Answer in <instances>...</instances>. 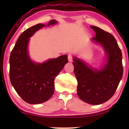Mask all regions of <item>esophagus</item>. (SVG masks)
I'll list each match as a JSON object with an SVG mask.
<instances>
[{"mask_svg": "<svg viewBox=\"0 0 129 129\" xmlns=\"http://www.w3.org/2000/svg\"><path fill=\"white\" fill-rule=\"evenodd\" d=\"M68 60H69V62L73 61V56L72 55H69V56H68Z\"/></svg>", "mask_w": 129, "mask_h": 129, "instance_id": "obj_1", "label": "esophagus"}]
</instances>
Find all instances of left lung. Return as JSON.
Wrapping results in <instances>:
<instances>
[{
  "mask_svg": "<svg viewBox=\"0 0 129 129\" xmlns=\"http://www.w3.org/2000/svg\"><path fill=\"white\" fill-rule=\"evenodd\" d=\"M90 28L96 33L93 41L104 50L106 63L100 69H96L74 57L73 64L78 96L85 103L99 105L113 96L122 79V53L113 35L97 26Z\"/></svg>",
  "mask_w": 129,
  "mask_h": 129,
  "instance_id": "1",
  "label": "left lung"
}]
</instances>
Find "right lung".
<instances>
[{
    "label": "right lung",
    "mask_w": 129,
    "mask_h": 129,
    "mask_svg": "<svg viewBox=\"0 0 129 129\" xmlns=\"http://www.w3.org/2000/svg\"><path fill=\"white\" fill-rule=\"evenodd\" d=\"M52 19L47 24L38 23L25 30L16 41L10 57L11 83L22 99L31 104L48 101L54 91V79L68 63L67 55L49 59L42 63L33 62L29 57V38L44 26L54 25Z\"/></svg>",
    "instance_id": "right-lung-1"
}]
</instances>
